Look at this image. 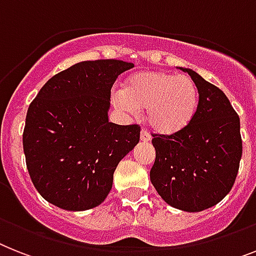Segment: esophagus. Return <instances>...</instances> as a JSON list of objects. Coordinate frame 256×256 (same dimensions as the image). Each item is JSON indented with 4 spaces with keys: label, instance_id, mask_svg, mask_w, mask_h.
I'll list each match as a JSON object with an SVG mask.
<instances>
[{
    "label": "esophagus",
    "instance_id": "obj_1",
    "mask_svg": "<svg viewBox=\"0 0 256 256\" xmlns=\"http://www.w3.org/2000/svg\"><path fill=\"white\" fill-rule=\"evenodd\" d=\"M140 138L141 141H144V142H149V141L152 140V136L149 134V133L146 132V130H141V134H140Z\"/></svg>",
    "mask_w": 256,
    "mask_h": 256
}]
</instances>
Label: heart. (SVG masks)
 Segmentation results:
<instances>
[{
	"mask_svg": "<svg viewBox=\"0 0 256 256\" xmlns=\"http://www.w3.org/2000/svg\"><path fill=\"white\" fill-rule=\"evenodd\" d=\"M112 103L123 112L146 110L149 126L172 134L191 123L198 108V88L187 76L166 72H141L126 80L124 90L114 92Z\"/></svg>",
	"mask_w": 256,
	"mask_h": 256,
	"instance_id": "b5f03b06",
	"label": "heart"
}]
</instances>
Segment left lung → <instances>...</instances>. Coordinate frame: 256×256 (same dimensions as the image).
Returning <instances> with one entry per match:
<instances>
[{"mask_svg": "<svg viewBox=\"0 0 256 256\" xmlns=\"http://www.w3.org/2000/svg\"><path fill=\"white\" fill-rule=\"evenodd\" d=\"M199 92L195 116L172 134L153 133L150 180L162 199L186 212L216 206L230 192L242 157L240 116L221 88L191 69Z\"/></svg>", "mask_w": 256, "mask_h": 256, "instance_id": "1", "label": "left lung"}]
</instances>
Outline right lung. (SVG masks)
Listing matches in <instances>:
<instances>
[{
	"label": "right lung",
	"instance_id": "right-lung-1",
	"mask_svg": "<svg viewBox=\"0 0 256 256\" xmlns=\"http://www.w3.org/2000/svg\"><path fill=\"white\" fill-rule=\"evenodd\" d=\"M133 68L122 60L82 61L48 80L30 103L23 152L30 178L48 202L66 210L99 206L114 171L140 141V126L110 123L111 88Z\"/></svg>",
	"mask_w": 256,
	"mask_h": 256
}]
</instances>
